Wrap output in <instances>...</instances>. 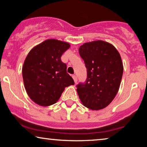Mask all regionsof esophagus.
<instances>
[{"label":"esophagus","instance_id":"34e87169","mask_svg":"<svg viewBox=\"0 0 147 147\" xmlns=\"http://www.w3.org/2000/svg\"><path fill=\"white\" fill-rule=\"evenodd\" d=\"M72 78H73V79L74 80V82H75V83H77V82H78L77 76H76V75H73V76H72Z\"/></svg>","mask_w":147,"mask_h":147}]
</instances>
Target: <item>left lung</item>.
Masks as SVG:
<instances>
[{
    "instance_id": "obj_1",
    "label": "left lung",
    "mask_w": 147,
    "mask_h": 147,
    "mask_svg": "<svg viewBox=\"0 0 147 147\" xmlns=\"http://www.w3.org/2000/svg\"><path fill=\"white\" fill-rule=\"evenodd\" d=\"M79 53L87 69L86 82L77 85L80 99L90 110L103 109L119 90L123 74L120 53L112 44L100 40L83 44Z\"/></svg>"
}]
</instances>
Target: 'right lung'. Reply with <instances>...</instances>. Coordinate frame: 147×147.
Wrapping results in <instances>:
<instances>
[{
    "mask_svg": "<svg viewBox=\"0 0 147 147\" xmlns=\"http://www.w3.org/2000/svg\"><path fill=\"white\" fill-rule=\"evenodd\" d=\"M70 47L68 43L47 39L34 47L24 61L22 74L29 98L42 106H51L59 99L65 87L74 85L61 60Z\"/></svg>",
    "mask_w": 147,
    "mask_h": 147,
    "instance_id": "add662e5",
    "label": "right lung"
}]
</instances>
